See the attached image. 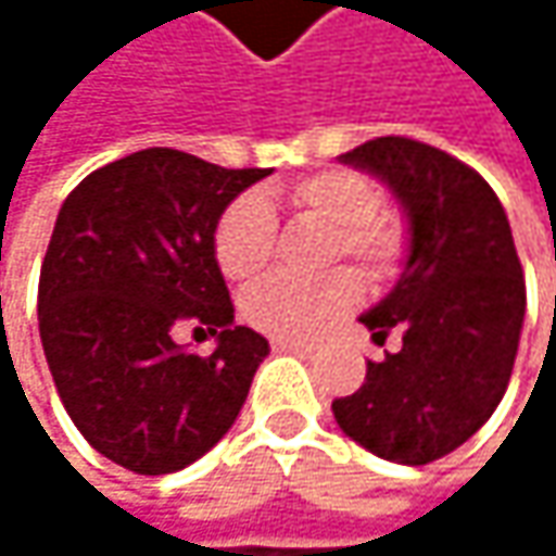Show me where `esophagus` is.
I'll list each match as a JSON object with an SVG mask.
<instances>
[{
  "label": "esophagus",
  "instance_id": "34e87169",
  "mask_svg": "<svg viewBox=\"0 0 556 556\" xmlns=\"http://www.w3.org/2000/svg\"><path fill=\"white\" fill-rule=\"evenodd\" d=\"M274 351H282V354H299V357H312V348L295 344V341H274Z\"/></svg>",
  "mask_w": 556,
  "mask_h": 556
}]
</instances>
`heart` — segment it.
<instances>
[{
  "label": "heart",
  "instance_id": "obj_1",
  "mask_svg": "<svg viewBox=\"0 0 556 556\" xmlns=\"http://www.w3.org/2000/svg\"><path fill=\"white\" fill-rule=\"evenodd\" d=\"M279 205L289 215L328 225L321 238V264L348 257L374 286L399 274L408 251V228L399 212L380 205L374 179L354 169H321L292 182ZM277 222L257 195L235 199L215 228V261L235 282L257 279L274 261ZM361 299V279L351 270H331L318 279H267L244 295V318L277 338L312 344Z\"/></svg>",
  "mask_w": 556,
  "mask_h": 556
}]
</instances>
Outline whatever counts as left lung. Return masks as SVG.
<instances>
[{
	"label": "left lung",
	"instance_id": "8db88e82",
	"mask_svg": "<svg viewBox=\"0 0 556 556\" xmlns=\"http://www.w3.org/2000/svg\"><path fill=\"white\" fill-rule=\"evenodd\" d=\"M344 164L383 179L408 218V257L392 292L361 321L387 344L364 387L331 402L341 431L370 454L421 467L473 438L505 395L525 321V277L493 186L464 161L377 138Z\"/></svg>",
	"mask_w": 556,
	"mask_h": 556
}]
</instances>
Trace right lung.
I'll return each mask as SVG.
<instances>
[{"instance_id":"right-lung-1","label":"right lung","mask_w":556,"mask_h":556,"mask_svg":"<svg viewBox=\"0 0 556 556\" xmlns=\"http://www.w3.org/2000/svg\"><path fill=\"white\" fill-rule=\"evenodd\" d=\"M264 176L148 148L60 205L38 282L45 357L79 434L131 473H176L212 451L270 354L235 325L215 261L222 212ZM182 327L215 333L216 351L189 355Z\"/></svg>"}]
</instances>
